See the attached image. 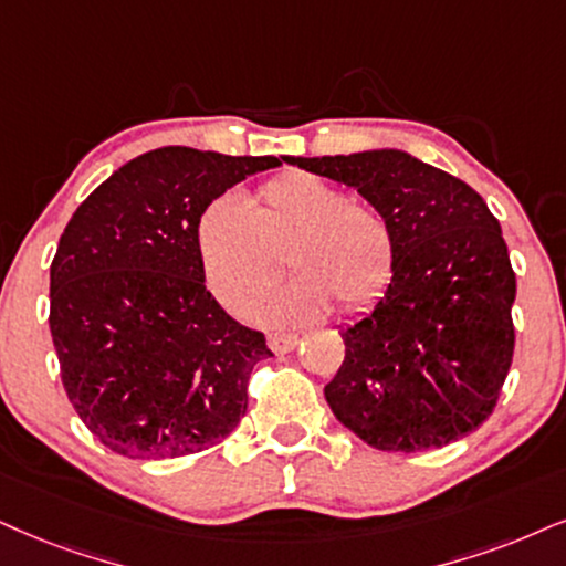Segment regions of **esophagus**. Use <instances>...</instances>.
Returning <instances> with one entry per match:
<instances>
[{"label":"esophagus","instance_id":"1","mask_svg":"<svg viewBox=\"0 0 566 566\" xmlns=\"http://www.w3.org/2000/svg\"><path fill=\"white\" fill-rule=\"evenodd\" d=\"M297 334H284V332H276V334H269V347L274 349L276 355H284L290 353V349L297 347Z\"/></svg>","mask_w":566,"mask_h":566}]
</instances>
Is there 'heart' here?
Wrapping results in <instances>:
<instances>
[{"instance_id":"obj_1","label":"heart","mask_w":566,"mask_h":566,"mask_svg":"<svg viewBox=\"0 0 566 566\" xmlns=\"http://www.w3.org/2000/svg\"><path fill=\"white\" fill-rule=\"evenodd\" d=\"M196 245L209 290L230 307L268 286L281 270L277 253L289 250L296 282L245 305V316L263 324L318 318L332 300L345 313L366 311L397 266L391 221L311 171L266 182L250 206L232 196L211 200L198 219Z\"/></svg>"}]
</instances>
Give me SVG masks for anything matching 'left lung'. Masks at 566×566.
Listing matches in <instances>:
<instances>
[{"label": "left lung", "mask_w": 566, "mask_h": 566, "mask_svg": "<svg viewBox=\"0 0 566 566\" xmlns=\"http://www.w3.org/2000/svg\"><path fill=\"white\" fill-rule=\"evenodd\" d=\"M284 161L355 188L397 234L384 297L339 328L345 360L324 389L336 420L384 452L439 449L475 431L510 374L517 295L485 200L395 148Z\"/></svg>", "instance_id": "obj_1"}]
</instances>
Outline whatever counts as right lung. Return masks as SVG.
Wrapping results in <instances>:
<instances>
[{
    "label": "right lung",
    "mask_w": 566,
    "mask_h": 566,
    "mask_svg": "<svg viewBox=\"0 0 566 566\" xmlns=\"http://www.w3.org/2000/svg\"><path fill=\"white\" fill-rule=\"evenodd\" d=\"M276 156L156 148L98 185L52 261L49 328L85 428L130 460H175L219 443L248 410L266 336L227 316L196 245L198 219Z\"/></svg>",
    "instance_id": "obj_1"
}]
</instances>
